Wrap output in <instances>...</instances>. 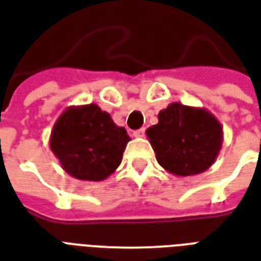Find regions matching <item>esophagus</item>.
Listing matches in <instances>:
<instances>
[{
  "mask_svg": "<svg viewBox=\"0 0 261 261\" xmlns=\"http://www.w3.org/2000/svg\"><path fill=\"white\" fill-rule=\"evenodd\" d=\"M144 132H146V130H144V128H142V129H138V130H133V136H135V138H143V136H144Z\"/></svg>",
  "mask_w": 261,
  "mask_h": 261,
  "instance_id": "obj_1",
  "label": "esophagus"
}]
</instances>
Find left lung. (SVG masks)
Listing matches in <instances>:
<instances>
[{
  "mask_svg": "<svg viewBox=\"0 0 261 261\" xmlns=\"http://www.w3.org/2000/svg\"><path fill=\"white\" fill-rule=\"evenodd\" d=\"M146 135L158 164L181 177L209 169L223 144V126L211 111L176 101L161 110Z\"/></svg>",
  "mask_w": 261,
  "mask_h": 261,
  "instance_id": "1",
  "label": "left lung"
}]
</instances>
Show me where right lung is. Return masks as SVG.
I'll list each match as a JSON object with an SVG mask.
<instances>
[{"mask_svg": "<svg viewBox=\"0 0 261 261\" xmlns=\"http://www.w3.org/2000/svg\"><path fill=\"white\" fill-rule=\"evenodd\" d=\"M130 138L95 103L71 106L55 122L49 146L68 175L101 181L118 168Z\"/></svg>", "mask_w": 261, "mask_h": 261, "instance_id": "1", "label": "right lung"}]
</instances>
